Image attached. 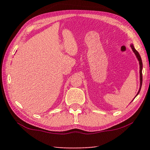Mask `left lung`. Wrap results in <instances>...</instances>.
Segmentation results:
<instances>
[{"label": "left lung", "mask_w": 150, "mask_h": 150, "mask_svg": "<svg viewBox=\"0 0 150 150\" xmlns=\"http://www.w3.org/2000/svg\"><path fill=\"white\" fill-rule=\"evenodd\" d=\"M130 47L132 49V51L134 52V54H135L136 57L138 58V59L139 61V80H140V87H139V89L138 91V93H137V95H136V96L138 95L139 91H140V89H141V87H142V67H143V65H142V59H141V57L140 55H139V53L137 52L136 50L134 48L133 44H131L130 45ZM135 96V97H136ZM134 97V98H135Z\"/></svg>", "instance_id": "left-lung-1"}]
</instances>
